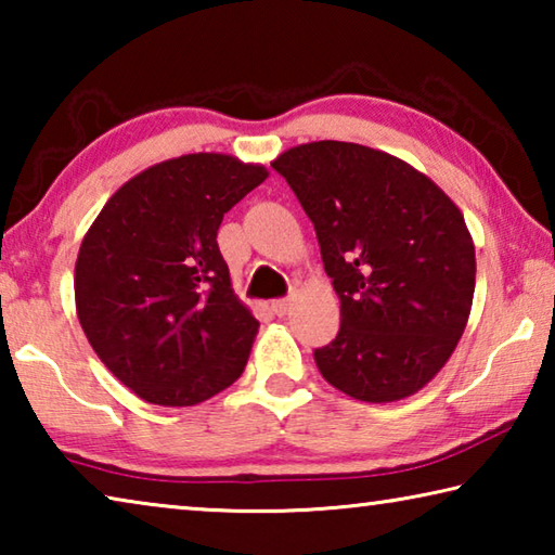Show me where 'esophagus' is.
<instances>
[{"label":"esophagus","instance_id":"obj_1","mask_svg":"<svg viewBox=\"0 0 555 555\" xmlns=\"http://www.w3.org/2000/svg\"><path fill=\"white\" fill-rule=\"evenodd\" d=\"M291 306H294V300L291 298H279L271 304V311H274L276 315H286L291 311Z\"/></svg>","mask_w":555,"mask_h":555}]
</instances>
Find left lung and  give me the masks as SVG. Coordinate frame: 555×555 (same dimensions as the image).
I'll return each mask as SVG.
<instances>
[{"label":"left lung","mask_w":555,"mask_h":555,"mask_svg":"<svg viewBox=\"0 0 555 555\" xmlns=\"http://www.w3.org/2000/svg\"><path fill=\"white\" fill-rule=\"evenodd\" d=\"M271 166L311 218L340 296V333L315 350L325 382L367 403L424 389L473 308L475 244L463 212L426 173L362 144H298Z\"/></svg>","instance_id":"8db88e82"}]
</instances>
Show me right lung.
Listing matches in <instances>:
<instances>
[{"label":"right lung","mask_w":555,"mask_h":555,"mask_svg":"<svg viewBox=\"0 0 555 555\" xmlns=\"http://www.w3.org/2000/svg\"><path fill=\"white\" fill-rule=\"evenodd\" d=\"M261 164L185 154L117 188L82 237L75 311L105 367L156 406H195L244 372L259 321L218 247L224 212Z\"/></svg>","instance_id":"right-lung-1"}]
</instances>
